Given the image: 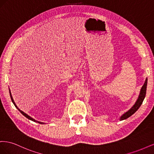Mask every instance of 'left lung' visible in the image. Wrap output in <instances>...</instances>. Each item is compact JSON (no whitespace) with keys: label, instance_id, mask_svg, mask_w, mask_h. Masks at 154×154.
Segmentation results:
<instances>
[{"label":"left lung","instance_id":"8db88e82","mask_svg":"<svg viewBox=\"0 0 154 154\" xmlns=\"http://www.w3.org/2000/svg\"><path fill=\"white\" fill-rule=\"evenodd\" d=\"M147 81H148V79L146 78L145 80V82H144V85L142 86V87L141 88L140 92H139V94L138 96V98L136 100V103H135V104L127 112H125L123 115L121 116V117L119 118L120 121H122V120L128 118L130 116H131L132 115H133L135 112H136L139 109V107L141 106V104L143 103V101L144 99V97H145V96H146Z\"/></svg>","mask_w":154,"mask_h":154}]
</instances>
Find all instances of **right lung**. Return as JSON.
Instances as JSON below:
<instances>
[{
	"label": "right lung",
	"mask_w": 154,
	"mask_h": 154,
	"mask_svg": "<svg viewBox=\"0 0 154 154\" xmlns=\"http://www.w3.org/2000/svg\"><path fill=\"white\" fill-rule=\"evenodd\" d=\"M9 91H10V97H11V101H12V102H13V103L14 104V105L15 106V107L16 108L19 110L20 112H21V114H22L23 115H24L26 118H27V119H29V120H31V121H32V122H37V123H40V124H45V123H43V122H38V121H36V120H35V119H33L32 118H31V116H29V115H27V114H26L24 112H23L22 110H21L19 108H18V107L17 106V105H16V103H15V101H14V100H13V97H12V95H11V91H10V88H9Z\"/></svg>",
	"instance_id": "1"
}]
</instances>
